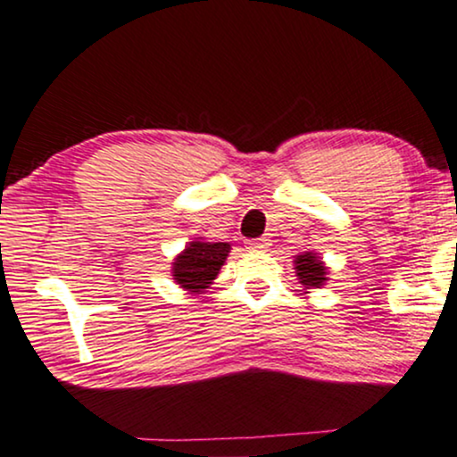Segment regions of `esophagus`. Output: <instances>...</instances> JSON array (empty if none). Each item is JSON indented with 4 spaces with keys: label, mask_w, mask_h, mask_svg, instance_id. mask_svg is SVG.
Returning <instances> with one entry per match:
<instances>
[{
    "label": "esophagus",
    "mask_w": 457,
    "mask_h": 457,
    "mask_svg": "<svg viewBox=\"0 0 457 457\" xmlns=\"http://www.w3.org/2000/svg\"><path fill=\"white\" fill-rule=\"evenodd\" d=\"M249 249H253V252H264V249L269 247V240L267 238H258V240H249Z\"/></svg>",
    "instance_id": "34e87169"
}]
</instances>
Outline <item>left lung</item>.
I'll return each mask as SVG.
<instances>
[{
    "label": "left lung",
    "mask_w": 457,
    "mask_h": 457,
    "mask_svg": "<svg viewBox=\"0 0 457 457\" xmlns=\"http://www.w3.org/2000/svg\"><path fill=\"white\" fill-rule=\"evenodd\" d=\"M293 264H295V273H297V279L299 284L303 286V290L323 288L325 282L329 279L328 264L323 262V258H320L317 252H303L295 255Z\"/></svg>",
    "instance_id": "left-lung-1"
}]
</instances>
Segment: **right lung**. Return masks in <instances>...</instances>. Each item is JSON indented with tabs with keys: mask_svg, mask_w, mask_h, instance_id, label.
<instances>
[{
	"mask_svg": "<svg viewBox=\"0 0 457 457\" xmlns=\"http://www.w3.org/2000/svg\"><path fill=\"white\" fill-rule=\"evenodd\" d=\"M229 243H208L204 238H195L179 252L171 262V275L175 284L188 295H202L217 279L220 267L228 260Z\"/></svg>",
	"mask_w": 457,
	"mask_h": 457,
	"instance_id": "obj_1",
	"label": "right lung"
}]
</instances>
